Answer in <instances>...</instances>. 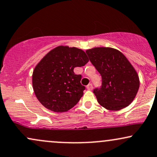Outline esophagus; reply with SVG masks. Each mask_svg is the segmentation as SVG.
I'll return each instance as SVG.
<instances>
[{
  "label": "esophagus",
  "mask_w": 157,
  "mask_h": 157,
  "mask_svg": "<svg viewBox=\"0 0 157 157\" xmlns=\"http://www.w3.org/2000/svg\"><path fill=\"white\" fill-rule=\"evenodd\" d=\"M86 88H87L88 90H92L93 89L92 84H89L87 86H86Z\"/></svg>",
  "instance_id": "obj_1"
}]
</instances>
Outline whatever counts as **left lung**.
<instances>
[{
  "instance_id": "1",
  "label": "left lung",
  "mask_w": 157,
  "mask_h": 157,
  "mask_svg": "<svg viewBox=\"0 0 157 157\" xmlns=\"http://www.w3.org/2000/svg\"><path fill=\"white\" fill-rule=\"evenodd\" d=\"M86 52L102 77L101 88L94 90L99 103L111 111L130 105L137 94L140 79L125 56L110 47H95Z\"/></svg>"
}]
</instances>
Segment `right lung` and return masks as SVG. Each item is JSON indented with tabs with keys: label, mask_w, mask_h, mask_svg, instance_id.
I'll return each mask as SVG.
<instances>
[{
	"label": "right lung",
	"mask_w": 157,
	"mask_h": 157,
	"mask_svg": "<svg viewBox=\"0 0 157 157\" xmlns=\"http://www.w3.org/2000/svg\"><path fill=\"white\" fill-rule=\"evenodd\" d=\"M89 62L80 48L59 46L41 59L32 74V86L39 102L48 110L65 112L73 108L83 95L85 86L74 68Z\"/></svg>",
	"instance_id": "1"
}]
</instances>
